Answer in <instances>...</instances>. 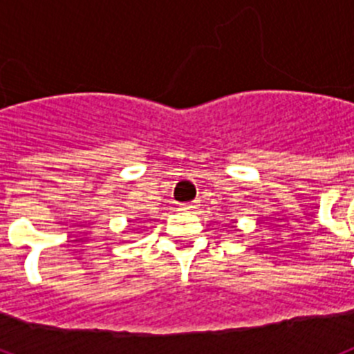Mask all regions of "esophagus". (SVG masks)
Returning <instances> with one entry per match:
<instances>
[{"label":"esophagus","instance_id":"1","mask_svg":"<svg viewBox=\"0 0 354 354\" xmlns=\"http://www.w3.org/2000/svg\"><path fill=\"white\" fill-rule=\"evenodd\" d=\"M196 207H198V202H192V204L183 205V209H189V211H192V209H196Z\"/></svg>","mask_w":354,"mask_h":354}]
</instances>
